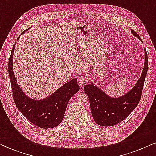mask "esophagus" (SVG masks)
<instances>
[{
    "label": "esophagus",
    "instance_id": "esophagus-1",
    "mask_svg": "<svg viewBox=\"0 0 156 156\" xmlns=\"http://www.w3.org/2000/svg\"><path fill=\"white\" fill-rule=\"evenodd\" d=\"M77 82H78V85L80 86V87H83L84 85H85L86 83H87V77L85 76H79L78 78V80H77Z\"/></svg>",
    "mask_w": 156,
    "mask_h": 156
}]
</instances>
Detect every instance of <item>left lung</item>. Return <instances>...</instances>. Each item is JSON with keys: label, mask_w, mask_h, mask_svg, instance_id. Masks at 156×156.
Returning a JSON list of instances; mask_svg holds the SVG:
<instances>
[{"label": "left lung", "mask_w": 156, "mask_h": 156, "mask_svg": "<svg viewBox=\"0 0 156 156\" xmlns=\"http://www.w3.org/2000/svg\"><path fill=\"white\" fill-rule=\"evenodd\" d=\"M132 34L142 42L140 37L131 30ZM144 66L142 73L136 85L128 92L119 98H112L92 83L84 87L88 96L91 112L97 124L101 126H113L123 121L140 101L144 80L147 72L148 58L145 49Z\"/></svg>", "instance_id": "8db88e82"}]
</instances>
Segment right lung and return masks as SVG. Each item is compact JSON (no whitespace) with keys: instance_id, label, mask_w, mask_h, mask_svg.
Returning a JSON list of instances; mask_svg holds the SVG:
<instances>
[{"instance_id":"add662e5","label":"right lung","mask_w":156,"mask_h":156,"mask_svg":"<svg viewBox=\"0 0 156 156\" xmlns=\"http://www.w3.org/2000/svg\"><path fill=\"white\" fill-rule=\"evenodd\" d=\"M28 29L23 31L21 34ZM19 38L20 37L17 39ZM15 45V44L12 48L9 60V75L16 106L23 115L34 125L41 128H54L63 120L69 99L79 91L80 87L77 83V79L74 78L64 83L45 99L34 100L28 98L20 88L13 72L12 59Z\"/></svg>"}]
</instances>
